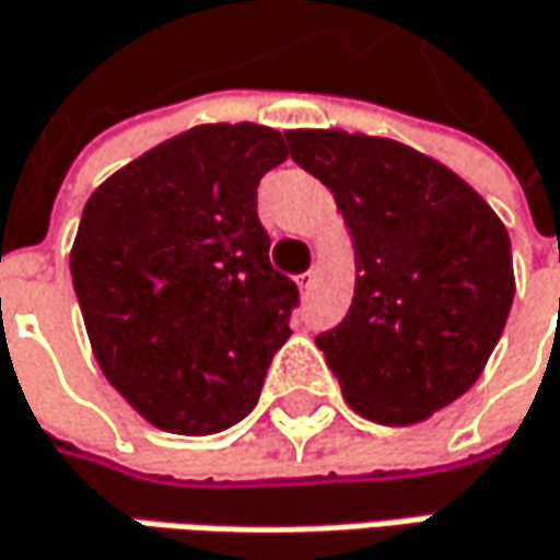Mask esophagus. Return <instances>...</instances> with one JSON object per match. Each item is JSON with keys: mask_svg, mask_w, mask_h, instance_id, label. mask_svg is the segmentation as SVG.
I'll return each instance as SVG.
<instances>
[{"mask_svg": "<svg viewBox=\"0 0 560 560\" xmlns=\"http://www.w3.org/2000/svg\"><path fill=\"white\" fill-rule=\"evenodd\" d=\"M298 288H301V294H307V291H311L313 288V272H304V276H298Z\"/></svg>", "mask_w": 560, "mask_h": 560, "instance_id": "34e87169", "label": "esophagus"}]
</instances>
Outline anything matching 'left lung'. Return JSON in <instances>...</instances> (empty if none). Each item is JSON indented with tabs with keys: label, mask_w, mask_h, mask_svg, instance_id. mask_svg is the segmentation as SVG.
<instances>
[{
	"label": "left lung",
	"mask_w": 560,
	"mask_h": 560,
	"mask_svg": "<svg viewBox=\"0 0 560 560\" xmlns=\"http://www.w3.org/2000/svg\"><path fill=\"white\" fill-rule=\"evenodd\" d=\"M284 136L336 196L354 247L348 316L316 346L358 415L418 424L476 383L504 332L516 291L508 228L463 177L402 142Z\"/></svg>",
	"instance_id": "left-lung-1"
}]
</instances>
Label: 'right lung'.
<instances>
[{
  "label": "right lung",
  "mask_w": 560,
  "mask_h": 560,
  "mask_svg": "<svg viewBox=\"0 0 560 560\" xmlns=\"http://www.w3.org/2000/svg\"><path fill=\"white\" fill-rule=\"evenodd\" d=\"M288 158L256 122H206L101 183L72 244L91 351L149 424L202 438L247 418L298 284L269 266L256 186Z\"/></svg>",
  "instance_id": "add662e5"
}]
</instances>
